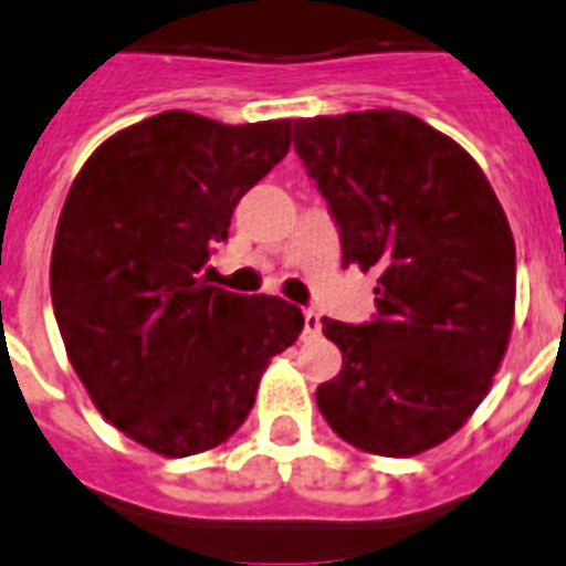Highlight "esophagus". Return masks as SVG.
Segmentation results:
<instances>
[{"label":"esophagus","instance_id":"esophagus-1","mask_svg":"<svg viewBox=\"0 0 566 566\" xmlns=\"http://www.w3.org/2000/svg\"><path fill=\"white\" fill-rule=\"evenodd\" d=\"M321 315H317V312H312V308H305L303 312V336L305 338H312V336H317V333H321Z\"/></svg>","mask_w":566,"mask_h":566}]
</instances>
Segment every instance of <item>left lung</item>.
Listing matches in <instances>:
<instances>
[{"mask_svg":"<svg viewBox=\"0 0 566 566\" xmlns=\"http://www.w3.org/2000/svg\"><path fill=\"white\" fill-rule=\"evenodd\" d=\"M294 149L338 224L342 263L378 272L368 324L326 321L342 371L317 387L338 438L432 450L476 411L504 359L516 245L471 155L401 111L296 119Z\"/></svg>","mask_w":566,"mask_h":566,"instance_id":"left-lung-1","label":"left lung"}]
</instances>
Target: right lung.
<instances>
[{
    "mask_svg": "<svg viewBox=\"0 0 566 566\" xmlns=\"http://www.w3.org/2000/svg\"><path fill=\"white\" fill-rule=\"evenodd\" d=\"M291 149V119L224 125L165 111L104 140L62 207L50 296L107 422L167 459L228 441L303 312L209 284L230 216Z\"/></svg>",
    "mask_w": 566,
    "mask_h": 566,
    "instance_id": "add662e5",
    "label": "right lung"
}]
</instances>
